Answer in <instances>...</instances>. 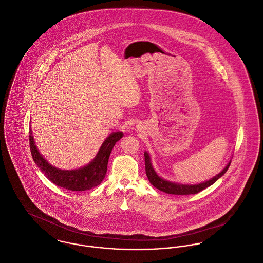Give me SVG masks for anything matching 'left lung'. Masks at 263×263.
Returning a JSON list of instances; mask_svg holds the SVG:
<instances>
[{
	"mask_svg": "<svg viewBox=\"0 0 263 263\" xmlns=\"http://www.w3.org/2000/svg\"><path fill=\"white\" fill-rule=\"evenodd\" d=\"M144 159H145V172H146V176L149 180V182L152 183L153 186H155L157 189L168 193V194H174V195H189V194H196L202 190H204L205 188L210 187V185H212L216 180H218L229 168L231 162H229V164L215 177H213L210 181H206L204 183H201L199 185H181V184H175V183H171L167 182L161 178H159L158 174L155 172L152 162H151V158L147 153H144Z\"/></svg>",
	"mask_w": 263,
	"mask_h": 263,
	"instance_id": "obj_1",
	"label": "left lung"
}]
</instances>
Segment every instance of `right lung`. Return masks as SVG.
Here are the masks:
<instances>
[{
	"instance_id": "1",
	"label": "right lung",
	"mask_w": 263,
	"mask_h": 263,
	"mask_svg": "<svg viewBox=\"0 0 263 263\" xmlns=\"http://www.w3.org/2000/svg\"><path fill=\"white\" fill-rule=\"evenodd\" d=\"M122 136V132H115L110 134L103 143L96 158L88 165L74 171H62L48 163L40 155L34 144L31 132H29V145L34 162L54 185L71 191H85L97 187L104 180L111 149Z\"/></svg>"
}]
</instances>
